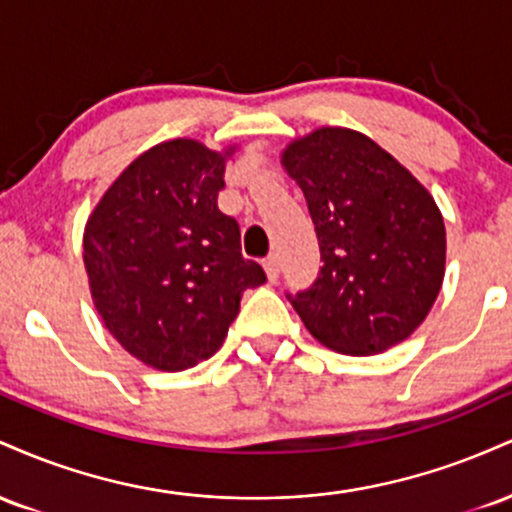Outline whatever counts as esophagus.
<instances>
[{"mask_svg": "<svg viewBox=\"0 0 512 512\" xmlns=\"http://www.w3.org/2000/svg\"><path fill=\"white\" fill-rule=\"evenodd\" d=\"M264 272H267V279L274 284V281L279 279V257L269 255L267 260H264Z\"/></svg>", "mask_w": 512, "mask_h": 512, "instance_id": "34e87169", "label": "esophagus"}]
</instances>
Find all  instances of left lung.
<instances>
[{
  "instance_id": "1",
  "label": "left lung",
  "mask_w": 512,
  "mask_h": 512,
  "mask_svg": "<svg viewBox=\"0 0 512 512\" xmlns=\"http://www.w3.org/2000/svg\"><path fill=\"white\" fill-rule=\"evenodd\" d=\"M313 216L322 269L289 296L305 330L349 356L414 334L445 276V223L436 199L395 156L349 127H317L281 151Z\"/></svg>"
}]
</instances>
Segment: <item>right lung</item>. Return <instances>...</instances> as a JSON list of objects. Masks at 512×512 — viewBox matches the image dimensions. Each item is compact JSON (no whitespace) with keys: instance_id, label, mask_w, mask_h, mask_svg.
Segmentation results:
<instances>
[{"instance_id":"add662e5","label":"right lung","mask_w":512,"mask_h":512,"mask_svg":"<svg viewBox=\"0 0 512 512\" xmlns=\"http://www.w3.org/2000/svg\"><path fill=\"white\" fill-rule=\"evenodd\" d=\"M197 139H168L134 158L84 228L91 298L134 358L178 373L221 349L245 289L267 281L240 255L236 219L219 211L226 161Z\"/></svg>"}]
</instances>
